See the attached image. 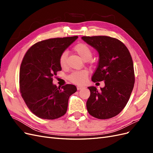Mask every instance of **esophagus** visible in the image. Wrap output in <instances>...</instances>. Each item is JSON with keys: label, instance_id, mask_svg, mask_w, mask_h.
<instances>
[{"label": "esophagus", "instance_id": "34e87169", "mask_svg": "<svg viewBox=\"0 0 153 153\" xmlns=\"http://www.w3.org/2000/svg\"><path fill=\"white\" fill-rule=\"evenodd\" d=\"M83 87H81V86H77V90H80V89H83Z\"/></svg>", "mask_w": 153, "mask_h": 153}]
</instances>
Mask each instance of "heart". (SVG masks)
<instances>
[{
	"instance_id": "1",
	"label": "heart",
	"mask_w": 153,
	"mask_h": 153,
	"mask_svg": "<svg viewBox=\"0 0 153 153\" xmlns=\"http://www.w3.org/2000/svg\"><path fill=\"white\" fill-rule=\"evenodd\" d=\"M75 52L79 55L81 59L84 61L90 60L92 56V51L91 48L85 43L77 44L74 47ZM68 53L64 52L59 58V64L62 68L66 66V57ZM88 76V72L86 70L77 71L72 73L68 76L69 80L71 82L76 84H82L85 82L87 76Z\"/></svg>"
}]
</instances>
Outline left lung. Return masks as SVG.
<instances>
[{
	"label": "left lung",
	"mask_w": 153,
	"mask_h": 153,
	"mask_svg": "<svg viewBox=\"0 0 153 153\" xmlns=\"http://www.w3.org/2000/svg\"><path fill=\"white\" fill-rule=\"evenodd\" d=\"M82 39L99 53V62L92 81L105 82L98 91L89 87L91 95L86 103L89 114L107 119L118 115L126 105L135 84L133 62L128 49L121 41L106 36H83Z\"/></svg>",
	"instance_id": "1"
}]
</instances>
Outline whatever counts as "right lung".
<instances>
[{
    "label": "right lung",
    "instance_id": "right-lung-1",
    "mask_svg": "<svg viewBox=\"0 0 153 153\" xmlns=\"http://www.w3.org/2000/svg\"><path fill=\"white\" fill-rule=\"evenodd\" d=\"M78 36L39 41L27 50L20 69V91L27 107L37 117L55 119L67 112L69 96L76 91L74 85L57 87L53 77L61 71L59 58Z\"/></svg>",
    "mask_w": 153,
    "mask_h": 153
}]
</instances>
